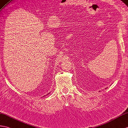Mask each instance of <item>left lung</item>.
<instances>
[{
  "label": "left lung",
  "mask_w": 128,
  "mask_h": 128,
  "mask_svg": "<svg viewBox=\"0 0 128 128\" xmlns=\"http://www.w3.org/2000/svg\"><path fill=\"white\" fill-rule=\"evenodd\" d=\"M105 89H106V88H105Z\"/></svg>",
  "instance_id": "1"
}]
</instances>
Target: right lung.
I'll return each instance as SVG.
<instances>
[{"instance_id":"add662e5","label":"right lung","mask_w":128,"mask_h":128,"mask_svg":"<svg viewBox=\"0 0 128 128\" xmlns=\"http://www.w3.org/2000/svg\"><path fill=\"white\" fill-rule=\"evenodd\" d=\"M48 94H49V93H48Z\"/></svg>"}]
</instances>
